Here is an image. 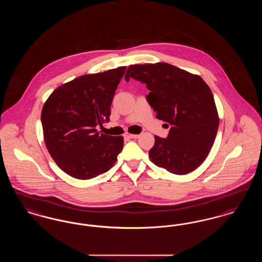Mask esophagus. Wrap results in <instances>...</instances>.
Returning a JSON list of instances; mask_svg holds the SVG:
<instances>
[{
  "label": "esophagus",
  "instance_id": "1",
  "mask_svg": "<svg viewBox=\"0 0 262 262\" xmlns=\"http://www.w3.org/2000/svg\"><path fill=\"white\" fill-rule=\"evenodd\" d=\"M125 137H126V138H137L138 135H132V134L126 133L125 135Z\"/></svg>",
  "mask_w": 262,
  "mask_h": 262
}]
</instances>
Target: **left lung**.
I'll list each match as a JSON object with an SVG mask.
<instances>
[{"mask_svg":"<svg viewBox=\"0 0 262 262\" xmlns=\"http://www.w3.org/2000/svg\"><path fill=\"white\" fill-rule=\"evenodd\" d=\"M130 77L146 84L156 118L170 127L166 138L154 137L150 160L173 174L194 171L207 157L219 126L209 86L200 75L167 62L132 64L125 79Z\"/></svg>","mask_w":262,"mask_h":262,"instance_id":"8db88e82","label":"left lung"}]
</instances>
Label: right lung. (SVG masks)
Segmentation results:
<instances>
[{
	"label": "right lung",
	"instance_id": "1",
	"mask_svg": "<svg viewBox=\"0 0 262 262\" xmlns=\"http://www.w3.org/2000/svg\"><path fill=\"white\" fill-rule=\"evenodd\" d=\"M126 67L81 75L56 88L41 112L43 137L53 160L64 173L89 180L110 170L124 137L97 132L109 122L111 104Z\"/></svg>",
	"mask_w": 262,
	"mask_h": 262
}]
</instances>
